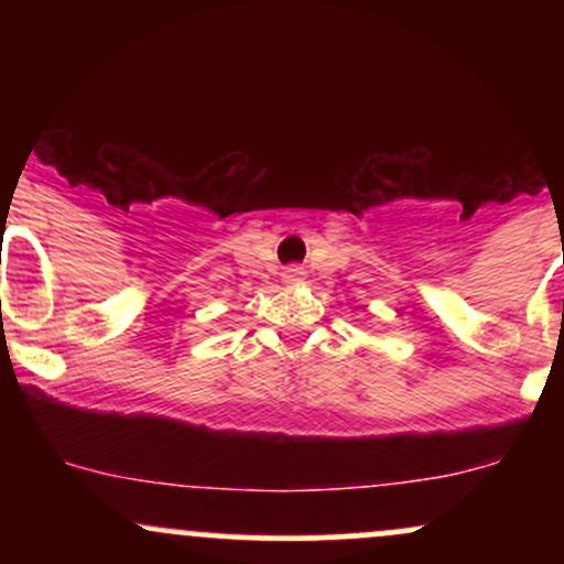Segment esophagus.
<instances>
[{"label":"esophagus","mask_w":564,"mask_h":564,"mask_svg":"<svg viewBox=\"0 0 564 564\" xmlns=\"http://www.w3.org/2000/svg\"><path fill=\"white\" fill-rule=\"evenodd\" d=\"M302 278H304V270L296 268V264H291V268L283 270V281L286 283H300Z\"/></svg>","instance_id":"esophagus-1"}]
</instances>
